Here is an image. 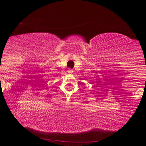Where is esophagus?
I'll list each match as a JSON object with an SVG mask.
<instances>
[{
	"label": "esophagus",
	"instance_id": "34e87169",
	"mask_svg": "<svg viewBox=\"0 0 146 146\" xmlns=\"http://www.w3.org/2000/svg\"><path fill=\"white\" fill-rule=\"evenodd\" d=\"M67 72L68 73H69V74H72V73H73V70L72 69V68H68Z\"/></svg>",
	"mask_w": 146,
	"mask_h": 146
}]
</instances>
